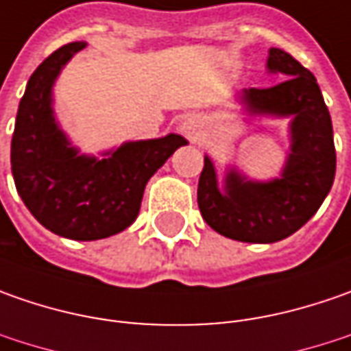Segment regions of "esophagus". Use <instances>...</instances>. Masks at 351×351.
<instances>
[{
    "label": "esophagus",
    "mask_w": 351,
    "mask_h": 351,
    "mask_svg": "<svg viewBox=\"0 0 351 351\" xmlns=\"http://www.w3.org/2000/svg\"><path fill=\"white\" fill-rule=\"evenodd\" d=\"M197 127H199V121H197L195 117H187V119L182 123V130L187 134V136H193Z\"/></svg>",
    "instance_id": "obj_1"
}]
</instances>
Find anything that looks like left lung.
Segmentation results:
<instances>
[{
	"label": "left lung",
	"instance_id": "left-lung-1",
	"mask_svg": "<svg viewBox=\"0 0 351 351\" xmlns=\"http://www.w3.org/2000/svg\"><path fill=\"white\" fill-rule=\"evenodd\" d=\"M267 72L281 82L238 93L248 115L291 119V146L281 176L248 180L228 166L223 185L209 156L199 178L197 203L213 230L238 242L271 244L297 232L322 205L336 173L328 107L317 77L281 48H269Z\"/></svg>",
	"mask_w": 351,
	"mask_h": 351
}]
</instances>
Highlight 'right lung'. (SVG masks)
Returning a JSON list of instances; mask_svg holds the SVG:
<instances>
[{
  "instance_id": "1",
  "label": "right lung",
  "mask_w": 351,
  "mask_h": 351,
  "mask_svg": "<svg viewBox=\"0 0 351 351\" xmlns=\"http://www.w3.org/2000/svg\"><path fill=\"white\" fill-rule=\"evenodd\" d=\"M86 43L52 52L31 75L19 103L11 171L17 193L34 219L70 240H101L136 221L148 180L187 141L166 134L123 142L97 156L82 154L54 115V84Z\"/></svg>"
}]
</instances>
